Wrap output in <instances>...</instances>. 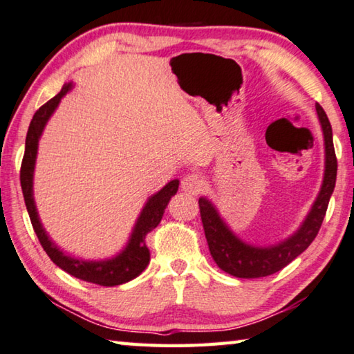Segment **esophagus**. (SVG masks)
I'll return each mask as SVG.
<instances>
[{"label": "esophagus", "mask_w": 354, "mask_h": 354, "mask_svg": "<svg viewBox=\"0 0 354 354\" xmlns=\"http://www.w3.org/2000/svg\"><path fill=\"white\" fill-rule=\"evenodd\" d=\"M205 187H206L205 178L198 175V173H189V175H185L181 181V189L192 195L201 194V192L205 190Z\"/></svg>", "instance_id": "34e87169"}]
</instances>
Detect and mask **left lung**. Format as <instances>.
Listing matches in <instances>:
<instances>
[{"instance_id":"left-lung-1","label":"left lung","mask_w":354,"mask_h":354,"mask_svg":"<svg viewBox=\"0 0 354 354\" xmlns=\"http://www.w3.org/2000/svg\"><path fill=\"white\" fill-rule=\"evenodd\" d=\"M315 111L320 120L323 137H325V176H323L320 194L314 201L313 209L295 234L274 247H253L234 236V232L221 220L211 201L206 198L198 200L203 230H205L212 259L221 270L232 277L262 278L277 273L301 254L319 234L329 198L334 192L335 176H337V159H335L334 151L331 123L319 103L315 104Z\"/></svg>"}]
</instances>
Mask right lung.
Returning a JSON list of instances; mask_svg holds the SVG:
<instances>
[{
    "mask_svg": "<svg viewBox=\"0 0 354 354\" xmlns=\"http://www.w3.org/2000/svg\"><path fill=\"white\" fill-rule=\"evenodd\" d=\"M70 88L71 82L65 84L62 91L59 92L55 98H51L34 113L31 124H29L26 134L25 156H23L20 170V183L23 196H25V205L35 234L39 237L40 245L44 247L46 254L50 256V259L55 262L57 267H61L64 272H67L71 277L87 281V283L106 287L120 286L134 279L136 277H139V274L147 268L149 262L147 236L148 232H151L154 227L160 223V220H162L165 207L169 205L171 196L176 194L179 181L178 179H173V181H170L165 187L160 189L158 194H154L151 198L147 201L145 207H143L140 212V217L137 218V223L134 226V231L133 234H131L127 248H124L118 256L107 261H82L64 254L62 251L50 241V237H48L44 226H41L39 220L32 195V176L41 131H44L46 122L50 120L51 113L55 112L59 101H61V98L70 91Z\"/></svg>",
    "mask_w": 354,
    "mask_h": 354,
    "instance_id": "obj_1",
    "label": "right lung"
}]
</instances>
